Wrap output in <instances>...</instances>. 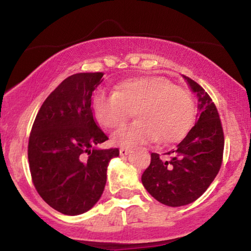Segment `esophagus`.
I'll return each mask as SVG.
<instances>
[{"label": "esophagus", "instance_id": "34e87169", "mask_svg": "<svg viewBox=\"0 0 251 251\" xmlns=\"http://www.w3.org/2000/svg\"><path fill=\"white\" fill-rule=\"evenodd\" d=\"M129 152H131V149H127V148H122L120 149V151H119V153H120V155H122V157H124V155H127Z\"/></svg>", "mask_w": 251, "mask_h": 251}]
</instances>
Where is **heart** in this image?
Masks as SVG:
<instances>
[{
	"instance_id": "b5f03b06",
	"label": "heart",
	"mask_w": 251,
	"mask_h": 251,
	"mask_svg": "<svg viewBox=\"0 0 251 251\" xmlns=\"http://www.w3.org/2000/svg\"><path fill=\"white\" fill-rule=\"evenodd\" d=\"M135 109L138 122L112 137L119 146L153 142L172 144L183 139L195 122V105L189 92L168 77L144 75L124 80L114 93L98 89L92 98L97 123L105 128H119Z\"/></svg>"
}]
</instances>
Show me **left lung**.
Here are the masks:
<instances>
[{
    "label": "left lung",
    "instance_id": "8db88e82",
    "mask_svg": "<svg viewBox=\"0 0 251 251\" xmlns=\"http://www.w3.org/2000/svg\"><path fill=\"white\" fill-rule=\"evenodd\" d=\"M197 96V122L177 148L162 158L151 153L142 176L149 194L169 206H181L200 198L215 179L223 162L224 133L217 108L197 82L184 76Z\"/></svg>",
    "mask_w": 251,
    "mask_h": 251
}]
</instances>
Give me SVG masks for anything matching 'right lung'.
Here are the masks:
<instances>
[{
	"label": "right lung",
	"instance_id": "right-lung-1",
	"mask_svg": "<svg viewBox=\"0 0 251 251\" xmlns=\"http://www.w3.org/2000/svg\"><path fill=\"white\" fill-rule=\"evenodd\" d=\"M101 72L68 76L37 112L28 142L34 186L48 205L63 215L88 211L101 197L108 162L119 149H94L108 137L92 111V93Z\"/></svg>",
	"mask_w": 251,
	"mask_h": 251
}]
</instances>
